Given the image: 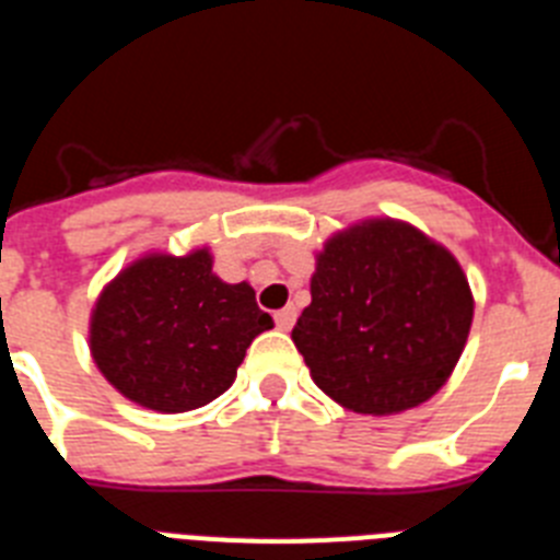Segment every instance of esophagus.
Returning a JSON list of instances; mask_svg holds the SVG:
<instances>
[{"label":"esophagus","instance_id":"1","mask_svg":"<svg viewBox=\"0 0 560 560\" xmlns=\"http://www.w3.org/2000/svg\"><path fill=\"white\" fill-rule=\"evenodd\" d=\"M294 319H298V312H294L291 305H285V308H280V312L275 314V323L280 331H289V328L294 326Z\"/></svg>","mask_w":560,"mask_h":560}]
</instances>
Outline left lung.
Listing matches in <instances>:
<instances>
[{
    "mask_svg": "<svg viewBox=\"0 0 560 560\" xmlns=\"http://www.w3.org/2000/svg\"><path fill=\"white\" fill-rule=\"evenodd\" d=\"M472 323L456 257L394 218L331 234L291 339L317 388L353 413L390 417L451 380Z\"/></svg>",
    "mask_w": 560,
    "mask_h": 560,
    "instance_id": "8db88e82",
    "label": "left lung"
}]
</instances>
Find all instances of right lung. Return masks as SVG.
Masks as SVG:
<instances>
[{
    "label": "right lung",
    "instance_id": "1",
    "mask_svg": "<svg viewBox=\"0 0 560 560\" xmlns=\"http://www.w3.org/2000/svg\"><path fill=\"white\" fill-rule=\"evenodd\" d=\"M275 328L248 283H223L207 246L132 260L90 314V353L121 396L158 413L203 408L229 390L246 348Z\"/></svg>",
    "mask_w": 560,
    "mask_h": 560
}]
</instances>
